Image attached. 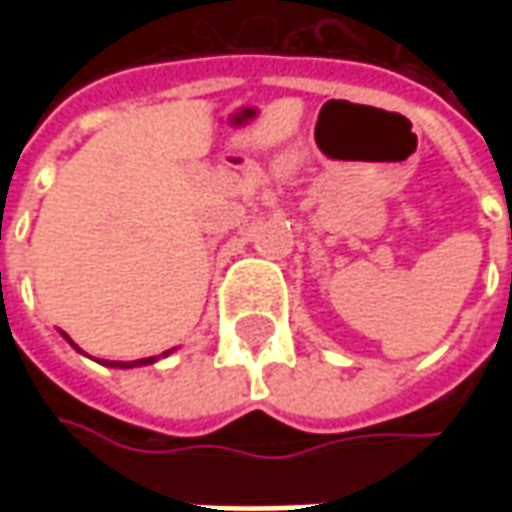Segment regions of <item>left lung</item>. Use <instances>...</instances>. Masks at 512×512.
<instances>
[{
	"instance_id": "8db88e82",
	"label": "left lung",
	"mask_w": 512,
	"mask_h": 512,
	"mask_svg": "<svg viewBox=\"0 0 512 512\" xmlns=\"http://www.w3.org/2000/svg\"><path fill=\"white\" fill-rule=\"evenodd\" d=\"M510 239H512V227H510ZM510 282H512V273H510Z\"/></svg>"
}]
</instances>
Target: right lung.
Returning <instances> with one entry per match:
<instances>
[{"label":"right lung","instance_id":"right-lung-1","mask_svg":"<svg viewBox=\"0 0 512 512\" xmlns=\"http://www.w3.org/2000/svg\"><path fill=\"white\" fill-rule=\"evenodd\" d=\"M62 336H65V342H68L73 350H79V347H76V344L68 339V333H62ZM79 353H85V350H79ZM168 353H173V350H165L162 356H168ZM96 362L108 364V367H139V364H153V362H156V356H148V359H136V362H108V359H96Z\"/></svg>","mask_w":512,"mask_h":512}]
</instances>
